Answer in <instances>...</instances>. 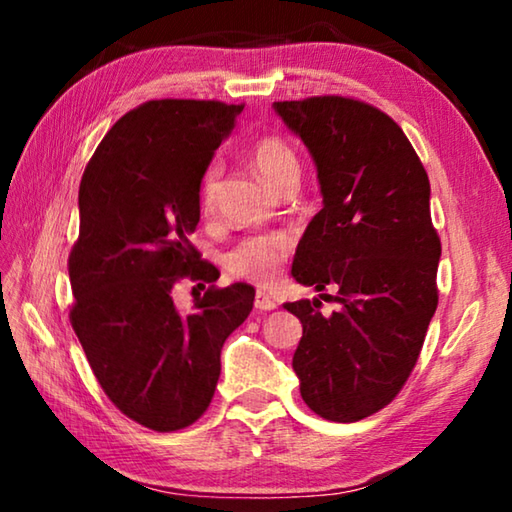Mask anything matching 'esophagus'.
<instances>
[{
    "label": "esophagus",
    "instance_id": "obj_1",
    "mask_svg": "<svg viewBox=\"0 0 512 512\" xmlns=\"http://www.w3.org/2000/svg\"><path fill=\"white\" fill-rule=\"evenodd\" d=\"M275 307H277V302H275V298L268 296V293H262V291L255 293V309H259V311H271V309H275Z\"/></svg>",
    "mask_w": 512,
    "mask_h": 512
}]
</instances>
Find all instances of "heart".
<instances>
[{
    "label": "heart",
    "instance_id": "b5f03b06",
    "mask_svg": "<svg viewBox=\"0 0 512 512\" xmlns=\"http://www.w3.org/2000/svg\"><path fill=\"white\" fill-rule=\"evenodd\" d=\"M250 160L262 173L268 185L277 192L289 185H298L300 158L293 146L280 135H262L250 146ZM221 189V162L212 160L198 178V203L205 214H212L219 203ZM293 253V239L287 232H259L241 239L223 255V266L228 275L257 287L271 284L280 275L282 266Z\"/></svg>",
    "mask_w": 512,
    "mask_h": 512
}]
</instances>
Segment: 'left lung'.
Here are the masks:
<instances>
[{
    "label": "left lung",
    "instance_id": "1",
    "mask_svg": "<svg viewBox=\"0 0 512 512\" xmlns=\"http://www.w3.org/2000/svg\"><path fill=\"white\" fill-rule=\"evenodd\" d=\"M273 108L311 153L323 210L307 225L291 275L325 291L287 302L302 323L293 354L300 395L332 422H357L391 404L418 363L438 307L440 237L429 176L395 121L366 101L325 94Z\"/></svg>",
    "mask_w": 512,
    "mask_h": 512
}]
</instances>
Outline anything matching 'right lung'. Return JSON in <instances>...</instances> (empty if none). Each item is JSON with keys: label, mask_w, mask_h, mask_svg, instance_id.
<instances>
[{"label": "right lung", "mask_w": 512, "mask_h": 512, "mask_svg": "<svg viewBox=\"0 0 512 512\" xmlns=\"http://www.w3.org/2000/svg\"><path fill=\"white\" fill-rule=\"evenodd\" d=\"M244 110L223 101L155 99L126 112L85 167L81 230L69 253V323L108 400L142 427L185 429L207 411L221 348L253 309L248 284L207 287L180 316V280L216 282L192 235L198 178Z\"/></svg>", "instance_id": "1"}]
</instances>
